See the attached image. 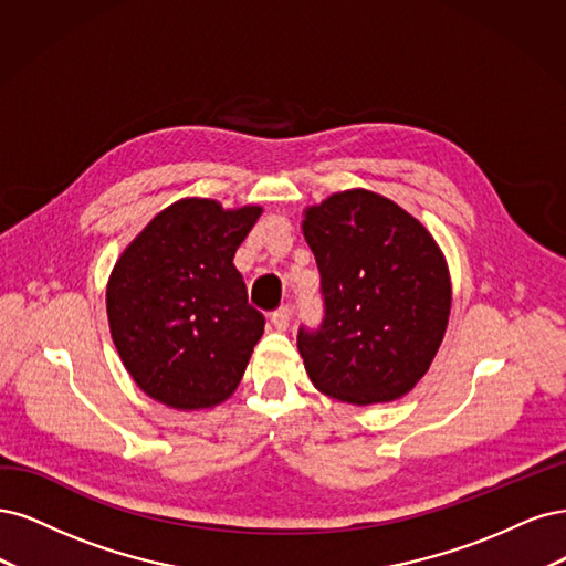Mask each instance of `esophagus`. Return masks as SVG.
I'll return each mask as SVG.
<instances>
[{
	"instance_id": "1",
	"label": "esophagus",
	"mask_w": 566,
	"mask_h": 566,
	"mask_svg": "<svg viewBox=\"0 0 566 566\" xmlns=\"http://www.w3.org/2000/svg\"><path fill=\"white\" fill-rule=\"evenodd\" d=\"M272 324H275V329L277 332H284V329H289V324H291V307L289 305H282V307H277L275 313H272Z\"/></svg>"
}]
</instances>
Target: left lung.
Wrapping results in <instances>:
<instances>
[{"label": "left lung", "instance_id": "1", "mask_svg": "<svg viewBox=\"0 0 566 566\" xmlns=\"http://www.w3.org/2000/svg\"><path fill=\"white\" fill-rule=\"evenodd\" d=\"M303 237L324 298L319 329H298L313 386L359 407L405 397L430 369L447 332L444 253L411 213L361 188L307 207Z\"/></svg>", "mask_w": 566, "mask_h": 566}]
</instances>
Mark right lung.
Wrapping results in <instances>:
<instances>
[{"label": "right lung", "instance_id": "obj_1", "mask_svg": "<svg viewBox=\"0 0 566 566\" xmlns=\"http://www.w3.org/2000/svg\"><path fill=\"white\" fill-rule=\"evenodd\" d=\"M263 213L188 197L159 211L107 280V322L136 386L180 411L237 390L265 317L247 301L234 251Z\"/></svg>", "mask_w": 566, "mask_h": 566}]
</instances>
